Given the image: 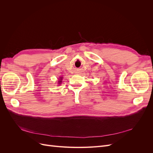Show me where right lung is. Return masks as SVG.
<instances>
[{"mask_svg": "<svg viewBox=\"0 0 153 153\" xmlns=\"http://www.w3.org/2000/svg\"><path fill=\"white\" fill-rule=\"evenodd\" d=\"M60 78V80H59V81H58V84H61V83H62V77H60L59 78Z\"/></svg>", "mask_w": 153, "mask_h": 153, "instance_id": "1", "label": "right lung"}]
</instances>
